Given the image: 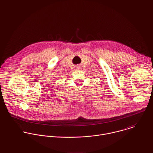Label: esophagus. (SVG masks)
<instances>
[{
  "label": "esophagus",
  "mask_w": 153,
  "mask_h": 153,
  "mask_svg": "<svg viewBox=\"0 0 153 153\" xmlns=\"http://www.w3.org/2000/svg\"><path fill=\"white\" fill-rule=\"evenodd\" d=\"M76 68H77V69H80V66H79V65H77V66H76Z\"/></svg>",
  "instance_id": "esophagus-1"
}]
</instances>
